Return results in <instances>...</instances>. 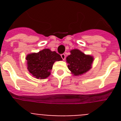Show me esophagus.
<instances>
[{
	"mask_svg": "<svg viewBox=\"0 0 121 121\" xmlns=\"http://www.w3.org/2000/svg\"><path fill=\"white\" fill-rule=\"evenodd\" d=\"M60 56H61V57H62V58L63 60L65 59V57H65V54H62Z\"/></svg>",
	"mask_w": 121,
	"mask_h": 121,
	"instance_id": "esophagus-1",
	"label": "esophagus"
}]
</instances>
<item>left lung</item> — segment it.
Instances as JSON below:
<instances>
[{
    "label": "left lung",
    "instance_id": "8db88e82",
    "mask_svg": "<svg viewBox=\"0 0 121 121\" xmlns=\"http://www.w3.org/2000/svg\"><path fill=\"white\" fill-rule=\"evenodd\" d=\"M71 54L66 58L68 69L74 76H78L86 73L92 67L93 56L85 54L78 49L70 51Z\"/></svg>",
    "mask_w": 121,
    "mask_h": 121
}]
</instances>
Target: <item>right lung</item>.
Returning <instances> with one entry per match:
<instances>
[{"mask_svg":"<svg viewBox=\"0 0 121 121\" xmlns=\"http://www.w3.org/2000/svg\"><path fill=\"white\" fill-rule=\"evenodd\" d=\"M26 60L30 73L36 79H44L51 74L54 63L62 60V59L56 51L45 48L37 53L27 54Z\"/></svg>","mask_w":121,"mask_h":121,"instance_id":"obj_1","label":"right lung"}]
</instances>
